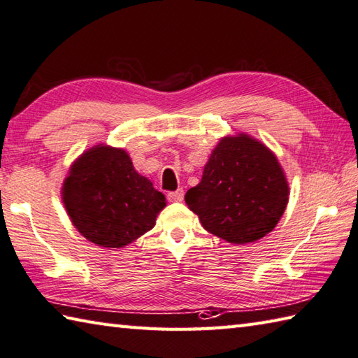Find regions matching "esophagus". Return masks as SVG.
<instances>
[{"label":"esophagus","instance_id":"esophagus-1","mask_svg":"<svg viewBox=\"0 0 358 358\" xmlns=\"http://www.w3.org/2000/svg\"><path fill=\"white\" fill-rule=\"evenodd\" d=\"M169 201L170 202L184 201V189H176V192H170L169 193Z\"/></svg>","mask_w":358,"mask_h":358}]
</instances>
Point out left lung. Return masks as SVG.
Instances as JSON below:
<instances>
[{"label":"left lung","instance_id":"left-lung-1","mask_svg":"<svg viewBox=\"0 0 358 358\" xmlns=\"http://www.w3.org/2000/svg\"><path fill=\"white\" fill-rule=\"evenodd\" d=\"M185 202L207 231L249 244L276 227L289 202V182L272 150L238 133L217 142Z\"/></svg>","mask_w":358,"mask_h":358}]
</instances>
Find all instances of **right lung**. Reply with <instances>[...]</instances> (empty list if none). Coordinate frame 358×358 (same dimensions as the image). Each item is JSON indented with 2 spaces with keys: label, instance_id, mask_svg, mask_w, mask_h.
<instances>
[{
  "label": "right lung",
  "instance_id": "right-lung-1",
  "mask_svg": "<svg viewBox=\"0 0 358 358\" xmlns=\"http://www.w3.org/2000/svg\"><path fill=\"white\" fill-rule=\"evenodd\" d=\"M71 222L105 249H120L156 225L165 196L134 169L125 150L99 143L80 155L62 187Z\"/></svg>",
  "mask_w": 358,
  "mask_h": 358
}]
</instances>
